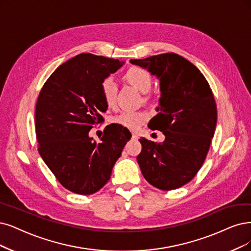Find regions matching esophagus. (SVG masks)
I'll return each instance as SVG.
<instances>
[{"label": "esophagus", "instance_id": "34e87169", "mask_svg": "<svg viewBox=\"0 0 251 251\" xmlns=\"http://www.w3.org/2000/svg\"><path fill=\"white\" fill-rule=\"evenodd\" d=\"M132 138H133V140H138V136H137V134L136 133H132Z\"/></svg>", "mask_w": 251, "mask_h": 251}]
</instances>
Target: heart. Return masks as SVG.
<instances>
[{"label": "heart", "instance_id": "heart-1", "mask_svg": "<svg viewBox=\"0 0 251 251\" xmlns=\"http://www.w3.org/2000/svg\"><path fill=\"white\" fill-rule=\"evenodd\" d=\"M125 79L143 94H146L150 91L153 83L151 73L141 67H133L129 69L125 74ZM100 88L106 104L109 106L114 105L118 91V86L115 79L110 76L105 77L101 81ZM145 120V114L140 113V111L126 110L115 118V122L129 129H136Z\"/></svg>", "mask_w": 251, "mask_h": 251}]
</instances>
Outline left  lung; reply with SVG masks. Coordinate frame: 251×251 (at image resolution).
I'll return each mask as SVG.
<instances>
[{
	"instance_id": "8db88e82",
	"label": "left lung",
	"mask_w": 251,
	"mask_h": 251,
	"mask_svg": "<svg viewBox=\"0 0 251 251\" xmlns=\"http://www.w3.org/2000/svg\"><path fill=\"white\" fill-rule=\"evenodd\" d=\"M130 63L160 81L158 114L148 126L165 136L159 144L141 138L138 165L154 187L177 189L192 180L206 159L217 122L214 96L202 73L177 53L132 59Z\"/></svg>"
}]
</instances>
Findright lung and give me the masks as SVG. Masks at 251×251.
<instances>
[{"label": "right lung", "instance_id": "right-lung-1", "mask_svg": "<svg viewBox=\"0 0 251 251\" xmlns=\"http://www.w3.org/2000/svg\"><path fill=\"white\" fill-rule=\"evenodd\" d=\"M125 62L80 53L62 64L45 81L35 111L41 158L63 186L77 194L95 193L110 178L131 133L110 125L97 143L89 136L107 109L101 81Z\"/></svg>", "mask_w": 251, "mask_h": 251}]
</instances>
